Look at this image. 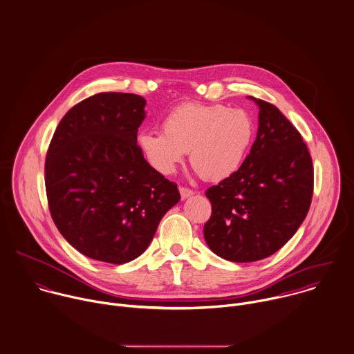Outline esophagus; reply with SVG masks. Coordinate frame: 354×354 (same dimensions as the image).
Returning <instances> with one entry per match:
<instances>
[{
  "mask_svg": "<svg viewBox=\"0 0 354 354\" xmlns=\"http://www.w3.org/2000/svg\"><path fill=\"white\" fill-rule=\"evenodd\" d=\"M179 193H180L182 200H186V198H189L190 196H193V194H194V192H193L192 189H189V187H183V186H180V187H179Z\"/></svg>",
  "mask_w": 354,
  "mask_h": 354,
  "instance_id": "1",
  "label": "esophagus"
}]
</instances>
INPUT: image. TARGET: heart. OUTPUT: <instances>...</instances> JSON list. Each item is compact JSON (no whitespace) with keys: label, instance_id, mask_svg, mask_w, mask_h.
<instances>
[{"label":"heart","instance_id":"1","mask_svg":"<svg viewBox=\"0 0 354 354\" xmlns=\"http://www.w3.org/2000/svg\"><path fill=\"white\" fill-rule=\"evenodd\" d=\"M255 136L252 117L223 104L183 103L162 120V131H143L138 146L149 164L172 174L190 151V164L204 179L232 176L244 162Z\"/></svg>","mask_w":354,"mask_h":354}]
</instances>
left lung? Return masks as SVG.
<instances>
[{
	"label": "left lung",
	"instance_id": "1",
	"mask_svg": "<svg viewBox=\"0 0 354 354\" xmlns=\"http://www.w3.org/2000/svg\"><path fill=\"white\" fill-rule=\"evenodd\" d=\"M259 107L257 139L243 165L209 187L204 239L218 257L255 262L277 252L305 221L313 197V164L298 129L272 103Z\"/></svg>",
	"mask_w": 354,
	"mask_h": 354
}]
</instances>
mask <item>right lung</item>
<instances>
[{"label": "right lung", "mask_w": 354, "mask_h": 354, "mask_svg": "<svg viewBox=\"0 0 354 354\" xmlns=\"http://www.w3.org/2000/svg\"><path fill=\"white\" fill-rule=\"evenodd\" d=\"M145 97L100 92L59 122L45 160L50 216L82 255L122 265L142 255L179 200L136 145Z\"/></svg>", "instance_id": "obj_1"}]
</instances>
